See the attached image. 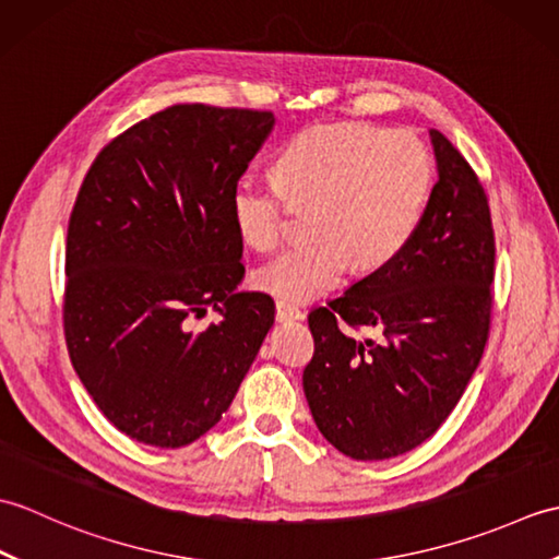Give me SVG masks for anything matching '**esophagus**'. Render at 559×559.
Returning <instances> with one entry per match:
<instances>
[{"label":"esophagus","mask_w":559,"mask_h":559,"mask_svg":"<svg viewBox=\"0 0 559 559\" xmlns=\"http://www.w3.org/2000/svg\"><path fill=\"white\" fill-rule=\"evenodd\" d=\"M276 317H278V322H298V319L305 317V312L300 310V307H295L286 300H278L276 302Z\"/></svg>","instance_id":"esophagus-1"}]
</instances>
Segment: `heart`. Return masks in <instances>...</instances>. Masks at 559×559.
<instances>
[{
  "mask_svg": "<svg viewBox=\"0 0 559 559\" xmlns=\"http://www.w3.org/2000/svg\"><path fill=\"white\" fill-rule=\"evenodd\" d=\"M273 177H240L230 192V216L237 235L264 252L286 235L290 206H312L307 230L314 237L254 273L266 293L307 302L334 290L353 261L360 271H374L411 245L430 201L435 163L411 132L324 124L283 146Z\"/></svg>",
  "mask_w": 559,
  "mask_h": 559,
  "instance_id": "obj_1",
  "label": "heart"
}]
</instances>
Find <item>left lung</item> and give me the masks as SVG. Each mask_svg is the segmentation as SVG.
Returning a JSON list of instances; mask_svg holds the SVG:
<instances>
[{"label": "left lung", "mask_w": 559, "mask_h": 559, "mask_svg": "<svg viewBox=\"0 0 559 559\" xmlns=\"http://www.w3.org/2000/svg\"><path fill=\"white\" fill-rule=\"evenodd\" d=\"M439 180L403 252L317 307L302 372L312 418L341 454L382 461L432 437L466 391L490 334L495 230L468 160L430 129ZM372 325L379 340L347 326Z\"/></svg>", "instance_id": "1"}]
</instances>
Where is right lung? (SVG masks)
<instances>
[{
    "mask_svg": "<svg viewBox=\"0 0 559 559\" xmlns=\"http://www.w3.org/2000/svg\"><path fill=\"white\" fill-rule=\"evenodd\" d=\"M273 112L173 105L129 127L83 177L67 233L64 336L100 413L177 449L216 425L273 326L266 293H237L230 192ZM213 306L222 322L194 332Z\"/></svg>",
    "mask_w": 559,
    "mask_h": 559,
    "instance_id": "right-lung-1",
    "label": "right lung"
}]
</instances>
